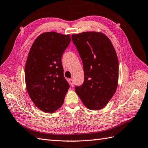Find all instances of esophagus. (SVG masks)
<instances>
[{
	"label": "esophagus",
	"instance_id": "obj_1",
	"mask_svg": "<svg viewBox=\"0 0 148 148\" xmlns=\"http://www.w3.org/2000/svg\"><path fill=\"white\" fill-rule=\"evenodd\" d=\"M69 82H70V83L71 85L72 86H73V85H74V81H73V79H70Z\"/></svg>",
	"mask_w": 148,
	"mask_h": 148
}]
</instances>
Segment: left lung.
<instances>
[{
	"instance_id": "8db88e82",
	"label": "left lung",
	"mask_w": 148,
	"mask_h": 148,
	"mask_svg": "<svg viewBox=\"0 0 148 148\" xmlns=\"http://www.w3.org/2000/svg\"><path fill=\"white\" fill-rule=\"evenodd\" d=\"M71 39L84 64V82L75 92L88 109L105 107L116 92L119 78L117 56L110 39L102 32H84Z\"/></svg>"
}]
</instances>
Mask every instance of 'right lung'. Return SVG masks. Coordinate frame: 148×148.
<instances>
[{
    "label": "right lung",
    "mask_w": 148,
    "mask_h": 148,
    "mask_svg": "<svg viewBox=\"0 0 148 148\" xmlns=\"http://www.w3.org/2000/svg\"><path fill=\"white\" fill-rule=\"evenodd\" d=\"M70 41L69 34L45 32L35 39L29 52L25 66L27 91L34 105L45 112L60 109L70 88L62 57Z\"/></svg>",
    "instance_id": "add662e5"
}]
</instances>
